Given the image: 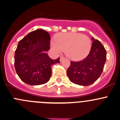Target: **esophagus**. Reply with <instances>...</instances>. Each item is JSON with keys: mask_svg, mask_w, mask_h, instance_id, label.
Segmentation results:
<instances>
[{"mask_svg": "<svg viewBox=\"0 0 120 120\" xmlns=\"http://www.w3.org/2000/svg\"><path fill=\"white\" fill-rule=\"evenodd\" d=\"M64 59V57L63 56H60V61H62Z\"/></svg>", "mask_w": 120, "mask_h": 120, "instance_id": "obj_1", "label": "esophagus"}]
</instances>
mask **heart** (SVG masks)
<instances>
[{
    "label": "heart",
    "instance_id": "obj_1",
    "mask_svg": "<svg viewBox=\"0 0 120 120\" xmlns=\"http://www.w3.org/2000/svg\"><path fill=\"white\" fill-rule=\"evenodd\" d=\"M55 51H65L66 56L72 60H80L89 55L91 49L90 38L80 33H63L58 34L56 41L51 42Z\"/></svg>",
    "mask_w": 120,
    "mask_h": 120
}]
</instances>
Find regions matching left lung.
<instances>
[{"label":"left lung","instance_id":"left-lung-1","mask_svg":"<svg viewBox=\"0 0 120 120\" xmlns=\"http://www.w3.org/2000/svg\"><path fill=\"white\" fill-rule=\"evenodd\" d=\"M93 41L89 55L80 61H71L67 74L71 82L80 86H89L101 76L106 60V50L98 40Z\"/></svg>","mask_w":120,"mask_h":120}]
</instances>
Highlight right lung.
Returning a JSON list of instances; mask_svg holds the SVG:
<instances>
[{"instance_id": "right-lung-1", "label": "right lung", "mask_w": 120, "mask_h": 120, "mask_svg": "<svg viewBox=\"0 0 120 120\" xmlns=\"http://www.w3.org/2000/svg\"><path fill=\"white\" fill-rule=\"evenodd\" d=\"M50 37L47 31L37 29L19 41L14 56V66L20 79L29 85L47 83L52 75V66L60 58L50 59L46 53L50 49Z\"/></svg>"}]
</instances>
